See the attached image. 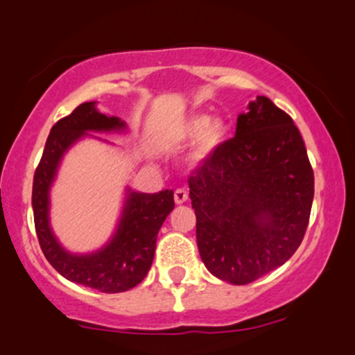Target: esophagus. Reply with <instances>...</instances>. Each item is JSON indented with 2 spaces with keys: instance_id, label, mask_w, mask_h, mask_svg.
Here are the masks:
<instances>
[{
  "instance_id": "34e87169",
  "label": "esophagus",
  "mask_w": 355,
  "mask_h": 355,
  "mask_svg": "<svg viewBox=\"0 0 355 355\" xmlns=\"http://www.w3.org/2000/svg\"><path fill=\"white\" fill-rule=\"evenodd\" d=\"M173 198H175V203H177V205H182V203H185L187 200H189V191H187L185 189L175 190Z\"/></svg>"
}]
</instances>
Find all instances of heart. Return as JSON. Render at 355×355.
Instances as JSON below:
<instances>
[{"label":"heart","instance_id":"obj_1","mask_svg":"<svg viewBox=\"0 0 355 355\" xmlns=\"http://www.w3.org/2000/svg\"><path fill=\"white\" fill-rule=\"evenodd\" d=\"M229 135V125L223 118H210L205 113H197L187 118L172 133V144H187L197 138L193 150L190 153V162L193 165L209 160Z\"/></svg>","mask_w":355,"mask_h":355}]
</instances>
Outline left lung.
Listing matches in <instances>:
<instances>
[{"label": "left lung", "instance_id": "1", "mask_svg": "<svg viewBox=\"0 0 355 355\" xmlns=\"http://www.w3.org/2000/svg\"><path fill=\"white\" fill-rule=\"evenodd\" d=\"M197 245L210 274L234 285L284 266L302 242L313 172L299 128L267 96L189 178Z\"/></svg>", "mask_w": 355, "mask_h": 355}]
</instances>
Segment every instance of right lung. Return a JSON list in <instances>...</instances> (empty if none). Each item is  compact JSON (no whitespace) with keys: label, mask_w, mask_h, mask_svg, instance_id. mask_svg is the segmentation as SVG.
Instances as JSON below:
<instances>
[{"label":"right lung","mask_w":355,"mask_h":355,"mask_svg":"<svg viewBox=\"0 0 355 355\" xmlns=\"http://www.w3.org/2000/svg\"><path fill=\"white\" fill-rule=\"evenodd\" d=\"M126 123L118 116L100 113L95 101L81 103L71 115L51 128L33 178L35 229L48 262L70 282L118 294L133 288L152 267L157 235L173 210V191L141 193L126 187L123 210L116 230L103 247L89 254H73L56 239L50 223V190L64 153L95 133H123ZM96 138V137H93Z\"/></svg>","instance_id":"right-lung-1"}]
</instances>
